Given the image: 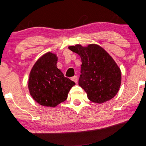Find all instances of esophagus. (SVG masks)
<instances>
[{
  "label": "esophagus",
  "instance_id": "1",
  "mask_svg": "<svg viewBox=\"0 0 146 146\" xmlns=\"http://www.w3.org/2000/svg\"><path fill=\"white\" fill-rule=\"evenodd\" d=\"M71 80L73 81V82H75V83H78V77L77 76H74V77H73V78H71Z\"/></svg>",
  "mask_w": 146,
  "mask_h": 146
}]
</instances>
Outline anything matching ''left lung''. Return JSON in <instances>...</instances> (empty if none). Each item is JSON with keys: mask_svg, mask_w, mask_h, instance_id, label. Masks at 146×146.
I'll return each instance as SVG.
<instances>
[{"mask_svg": "<svg viewBox=\"0 0 146 146\" xmlns=\"http://www.w3.org/2000/svg\"><path fill=\"white\" fill-rule=\"evenodd\" d=\"M82 59L79 85L93 103H103L117 94L121 85V71L113 58L96 44L68 47Z\"/></svg>", "mask_w": 146, "mask_h": 146, "instance_id": "obj_1", "label": "left lung"}]
</instances>
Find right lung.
<instances>
[{
  "label": "right lung",
  "instance_id": "1",
  "mask_svg": "<svg viewBox=\"0 0 146 146\" xmlns=\"http://www.w3.org/2000/svg\"><path fill=\"white\" fill-rule=\"evenodd\" d=\"M57 61L56 54L47 52L36 60L30 72V94L42 106L55 108L66 101L70 89L75 85L57 68Z\"/></svg>",
  "mask_w": 146,
  "mask_h": 146
}]
</instances>
